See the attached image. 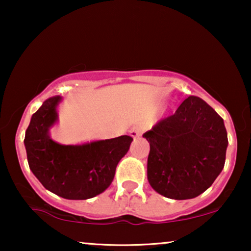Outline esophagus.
<instances>
[{"label": "esophagus", "mask_w": 251, "mask_h": 251, "mask_svg": "<svg viewBox=\"0 0 251 251\" xmlns=\"http://www.w3.org/2000/svg\"><path fill=\"white\" fill-rule=\"evenodd\" d=\"M140 135H142V131H140L138 126H133V128L130 130V136H131L132 138H138Z\"/></svg>", "instance_id": "obj_1"}]
</instances>
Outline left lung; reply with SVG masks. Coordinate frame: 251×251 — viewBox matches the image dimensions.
Listing matches in <instances>:
<instances>
[{"label":"left lung","instance_id":"left-lung-1","mask_svg":"<svg viewBox=\"0 0 251 251\" xmlns=\"http://www.w3.org/2000/svg\"><path fill=\"white\" fill-rule=\"evenodd\" d=\"M150 143L147 179L174 200L193 199L214 183L225 164L224 121L201 98L190 96L175 114L143 135Z\"/></svg>","mask_w":251,"mask_h":251}]
</instances>
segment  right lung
I'll return each mask as SVG.
<instances>
[{
	"mask_svg": "<svg viewBox=\"0 0 251 251\" xmlns=\"http://www.w3.org/2000/svg\"><path fill=\"white\" fill-rule=\"evenodd\" d=\"M59 96L48 98L34 113L26 130L27 160L32 173L47 190L68 200H87L100 194L113 181L119 161L132 137L121 136L83 145H61L50 138L57 121Z\"/></svg>",
	"mask_w": 251,
	"mask_h": 251,
	"instance_id": "1",
	"label": "right lung"
}]
</instances>
